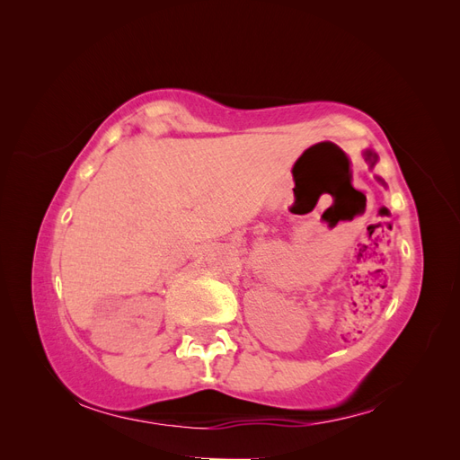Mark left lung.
<instances>
[{"instance_id":"8db88e82","label":"left lung","mask_w":460,"mask_h":460,"mask_svg":"<svg viewBox=\"0 0 460 460\" xmlns=\"http://www.w3.org/2000/svg\"><path fill=\"white\" fill-rule=\"evenodd\" d=\"M365 161L370 164V166H374L376 164V161H378V155H376V153L374 151H365Z\"/></svg>"}]
</instances>
